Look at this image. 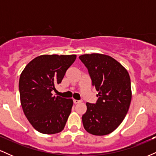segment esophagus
Instances as JSON below:
<instances>
[{
  "mask_svg": "<svg viewBox=\"0 0 156 156\" xmlns=\"http://www.w3.org/2000/svg\"><path fill=\"white\" fill-rule=\"evenodd\" d=\"M80 101H78V100H73V103H75V104H77V103H80Z\"/></svg>",
  "mask_w": 156,
  "mask_h": 156,
  "instance_id": "34e87169",
  "label": "esophagus"
}]
</instances>
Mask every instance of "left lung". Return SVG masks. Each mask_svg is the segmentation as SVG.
Masks as SVG:
<instances>
[{
  "instance_id": "8db88e82",
  "label": "left lung",
  "mask_w": 156,
  "mask_h": 156,
  "mask_svg": "<svg viewBox=\"0 0 156 156\" xmlns=\"http://www.w3.org/2000/svg\"><path fill=\"white\" fill-rule=\"evenodd\" d=\"M79 58L98 92L96 103H86L83 127L92 135H107L117 129L129 109L132 97L129 74L109 55L92 53L80 55Z\"/></svg>"
}]
</instances>
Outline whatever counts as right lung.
<instances>
[{"instance_id":"add662e5","label":"right lung","mask_w":156,"mask_h":156,"mask_svg":"<svg viewBox=\"0 0 156 156\" xmlns=\"http://www.w3.org/2000/svg\"><path fill=\"white\" fill-rule=\"evenodd\" d=\"M76 55H42L25 67L19 80L20 103L25 115L37 131L59 133L71 113L73 101L53 96L55 86L63 79Z\"/></svg>"}]
</instances>
